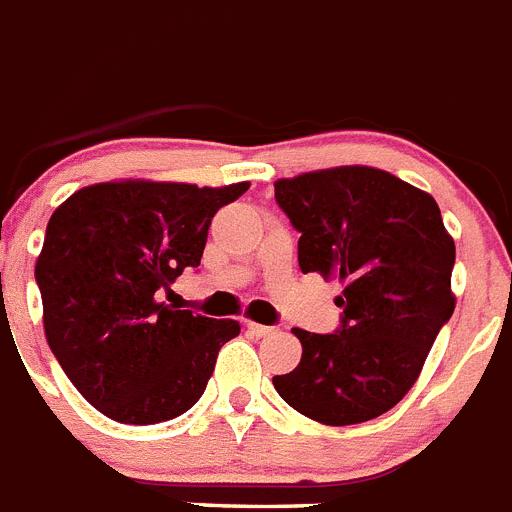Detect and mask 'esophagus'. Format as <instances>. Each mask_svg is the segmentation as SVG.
Instances as JSON below:
<instances>
[{
	"mask_svg": "<svg viewBox=\"0 0 512 512\" xmlns=\"http://www.w3.org/2000/svg\"><path fill=\"white\" fill-rule=\"evenodd\" d=\"M247 330H250L255 337L275 335V327H268V324H257V322H247Z\"/></svg>",
	"mask_w": 512,
	"mask_h": 512,
	"instance_id": "obj_1",
	"label": "esophagus"
}]
</instances>
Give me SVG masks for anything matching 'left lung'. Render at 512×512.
<instances>
[{"label": "left lung", "mask_w": 512, "mask_h": 512, "mask_svg": "<svg viewBox=\"0 0 512 512\" xmlns=\"http://www.w3.org/2000/svg\"><path fill=\"white\" fill-rule=\"evenodd\" d=\"M299 231L304 273L337 278L335 335L293 330L301 363L273 376L296 412L355 425L389 412L412 389L456 296V244L433 195L376 167H332L275 182Z\"/></svg>", "instance_id": "obj_1"}]
</instances>
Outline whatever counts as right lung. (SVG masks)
<instances>
[{
  "label": "right lung",
  "mask_w": 512,
  "mask_h": 512,
  "mask_svg": "<svg viewBox=\"0 0 512 512\" xmlns=\"http://www.w3.org/2000/svg\"><path fill=\"white\" fill-rule=\"evenodd\" d=\"M250 182H97L69 195L46 229L35 281L56 361L110 420L154 425L188 412L211 379L234 319L159 301L198 268L208 226Z\"/></svg>",
  "instance_id": "obj_1"
}]
</instances>
